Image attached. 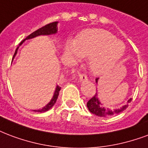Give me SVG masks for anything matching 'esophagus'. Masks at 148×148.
Wrapping results in <instances>:
<instances>
[{
  "mask_svg": "<svg viewBox=\"0 0 148 148\" xmlns=\"http://www.w3.org/2000/svg\"><path fill=\"white\" fill-rule=\"evenodd\" d=\"M79 79L80 81L84 82V81L88 80V77H87V76H86V74H79Z\"/></svg>",
  "mask_w": 148,
  "mask_h": 148,
  "instance_id": "esophagus-1",
  "label": "esophagus"
}]
</instances>
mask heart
Masks as SVG:
<instances>
[{
  "label": "heart",
  "instance_id": "heart-1",
  "mask_svg": "<svg viewBox=\"0 0 148 148\" xmlns=\"http://www.w3.org/2000/svg\"><path fill=\"white\" fill-rule=\"evenodd\" d=\"M125 45L110 32L102 29H88L77 38L76 43L66 48V54L74 60L89 58V66L96 74H105L113 69L123 57Z\"/></svg>",
  "mask_w": 148,
  "mask_h": 148
}]
</instances>
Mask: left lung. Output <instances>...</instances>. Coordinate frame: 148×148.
<instances>
[{"label":"left lung","instance_id":"1","mask_svg":"<svg viewBox=\"0 0 148 148\" xmlns=\"http://www.w3.org/2000/svg\"><path fill=\"white\" fill-rule=\"evenodd\" d=\"M97 81H98V78L96 79V82H97ZM131 100H132V99H130L128 101V103H130ZM87 108H88V110L90 111L91 113L95 115L99 116V117H109V116H113L114 114L122 112L123 110H125L128 108V105H125L122 108H119V109H114V110L105 108L102 106L100 102L97 98V93H96L88 101Z\"/></svg>","mask_w":148,"mask_h":148}]
</instances>
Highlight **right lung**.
I'll use <instances>...</instances> for the list:
<instances>
[{
	"instance_id": "right-lung-1",
	"label": "right lung",
	"mask_w": 148,
	"mask_h": 148,
	"mask_svg": "<svg viewBox=\"0 0 148 148\" xmlns=\"http://www.w3.org/2000/svg\"><path fill=\"white\" fill-rule=\"evenodd\" d=\"M57 22H53V23H49L45 25V26H44V27H40L38 29H37L36 31L34 32H33L32 34H30L29 36H27V38H25L23 40H22L20 44H19V45H21L23 42L25 40H27V39H30V38H35V37H37V36H39V35H50V34H56V33L57 32ZM18 45V46H19ZM18 47H17V49H16V52H15V54L13 56V58L15 57V56L17 53V50H18ZM60 87L59 85L56 86V90H55L54 92V96L51 99V101L49 102V103L45 106V107H44L42 109H40V110H34V111H38V112H45L47 110H49V109H51V108L54 106V104L56 103V99L58 98V96H59V92H60Z\"/></svg>"
}]
</instances>
